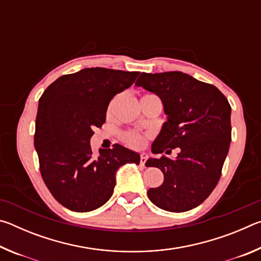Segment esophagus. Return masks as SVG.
<instances>
[{
    "instance_id": "34e87169",
    "label": "esophagus",
    "mask_w": 261,
    "mask_h": 261,
    "mask_svg": "<svg viewBox=\"0 0 261 261\" xmlns=\"http://www.w3.org/2000/svg\"><path fill=\"white\" fill-rule=\"evenodd\" d=\"M147 158H148V155H147V153H141L140 154V165L141 166H144L145 165V162H146V160H147Z\"/></svg>"
}]
</instances>
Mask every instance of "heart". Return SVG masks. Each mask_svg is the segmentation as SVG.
Wrapping results in <instances>:
<instances>
[{
	"mask_svg": "<svg viewBox=\"0 0 261 261\" xmlns=\"http://www.w3.org/2000/svg\"><path fill=\"white\" fill-rule=\"evenodd\" d=\"M124 139L127 144L132 147H140L144 144L143 136L137 134V132H127L124 136Z\"/></svg>",
	"mask_w": 261,
	"mask_h": 261,
	"instance_id": "1",
	"label": "heart"
}]
</instances>
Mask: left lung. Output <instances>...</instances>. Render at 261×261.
<instances>
[{"label":"left lung","mask_w":261,"mask_h":261,"mask_svg":"<svg viewBox=\"0 0 261 261\" xmlns=\"http://www.w3.org/2000/svg\"><path fill=\"white\" fill-rule=\"evenodd\" d=\"M137 87L160 98L167 121L152 144L147 167L160 169L165 179L149 189L148 198L159 208L180 213L199 206L218 184L231 141L228 100L214 85L180 71L140 73Z\"/></svg>","instance_id":"1"}]
</instances>
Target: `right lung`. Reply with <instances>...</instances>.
I'll return each mask as SVG.
<instances>
[{"instance_id":"add662e5","label":"right lung","mask_w":261,"mask_h":261,"mask_svg":"<svg viewBox=\"0 0 261 261\" xmlns=\"http://www.w3.org/2000/svg\"><path fill=\"white\" fill-rule=\"evenodd\" d=\"M138 71L85 68L57 78L39 100L34 147L40 171L55 199L73 212H90L109 200L116 171L139 165V153L115 144L92 153L91 137L106 122L115 95L134 84Z\"/></svg>"}]
</instances>
